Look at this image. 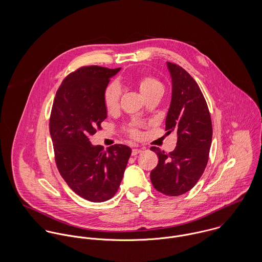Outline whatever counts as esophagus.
Instances as JSON below:
<instances>
[{
    "label": "esophagus",
    "mask_w": 262,
    "mask_h": 262,
    "mask_svg": "<svg viewBox=\"0 0 262 262\" xmlns=\"http://www.w3.org/2000/svg\"><path fill=\"white\" fill-rule=\"evenodd\" d=\"M140 152H142V149H139V148H133V149H132V153H131V154H132L133 156H135V155L139 154Z\"/></svg>",
    "instance_id": "esophagus-1"
}]
</instances>
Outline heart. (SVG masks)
<instances>
[{
    "mask_svg": "<svg viewBox=\"0 0 262 262\" xmlns=\"http://www.w3.org/2000/svg\"><path fill=\"white\" fill-rule=\"evenodd\" d=\"M131 80L139 88L140 92L143 96H145L147 93L156 86H161V83L154 77L149 75H138L131 77ZM119 100H120V90L115 83H110L106 86L103 93V104L105 109L108 113L115 112L118 109L119 106ZM128 133L133 136L137 137L139 135V132L136 128L130 127L128 129Z\"/></svg>",
    "mask_w": 262,
    "mask_h": 262,
    "instance_id": "obj_1",
    "label": "heart"
}]
</instances>
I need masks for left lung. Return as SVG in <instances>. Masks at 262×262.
Listing matches in <instances>:
<instances>
[{"label": "left lung", "mask_w": 262, "mask_h": 262, "mask_svg": "<svg viewBox=\"0 0 262 262\" xmlns=\"http://www.w3.org/2000/svg\"><path fill=\"white\" fill-rule=\"evenodd\" d=\"M172 79V97L166 116L167 134L176 132L178 142L173 151L152 146L158 156L157 166L150 180L159 192L178 196L198 183L209 159L213 128L207 102L191 75L182 67L167 62Z\"/></svg>", "instance_id": "left-lung-1"}]
</instances>
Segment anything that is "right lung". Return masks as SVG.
Here are the masks:
<instances>
[{
    "label": "right lung",
    "instance_id": "1",
    "mask_svg": "<svg viewBox=\"0 0 262 262\" xmlns=\"http://www.w3.org/2000/svg\"><path fill=\"white\" fill-rule=\"evenodd\" d=\"M119 71L99 66L77 69L62 80L50 113L57 169L76 194L95 203L108 201L117 192L131 155L123 144L105 151L90 142L107 118L103 93Z\"/></svg>",
    "mask_w": 262,
    "mask_h": 262
}]
</instances>
